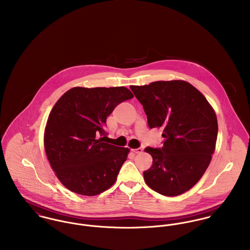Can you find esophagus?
Listing matches in <instances>:
<instances>
[{
    "label": "esophagus",
    "mask_w": 250,
    "mask_h": 250,
    "mask_svg": "<svg viewBox=\"0 0 250 250\" xmlns=\"http://www.w3.org/2000/svg\"><path fill=\"white\" fill-rule=\"evenodd\" d=\"M132 151L135 153V154H141L143 152V148L142 147H139V148H136V149H132Z\"/></svg>",
    "instance_id": "34e87169"
}]
</instances>
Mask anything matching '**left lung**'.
I'll use <instances>...</instances> for the list:
<instances>
[{
  "mask_svg": "<svg viewBox=\"0 0 250 250\" xmlns=\"http://www.w3.org/2000/svg\"><path fill=\"white\" fill-rule=\"evenodd\" d=\"M143 105L150 129L164 130V145L146 147L152 167L143 172L149 188L166 196L191 188L205 173L214 154L217 120L203 94L184 81L131 85Z\"/></svg>",
  "mask_w": 250,
  "mask_h": 250,
  "instance_id": "left-lung-1",
  "label": "left lung"
}]
</instances>
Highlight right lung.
Here are the masks:
<instances>
[{
	"mask_svg": "<svg viewBox=\"0 0 250 250\" xmlns=\"http://www.w3.org/2000/svg\"><path fill=\"white\" fill-rule=\"evenodd\" d=\"M123 86L73 87L50 112L44 146L49 163L64 187L82 195H97L110 188L127 160L129 149L103 143L107 117L132 99Z\"/></svg>",
	"mask_w": 250,
	"mask_h": 250,
	"instance_id": "1",
	"label": "right lung"
}]
</instances>
